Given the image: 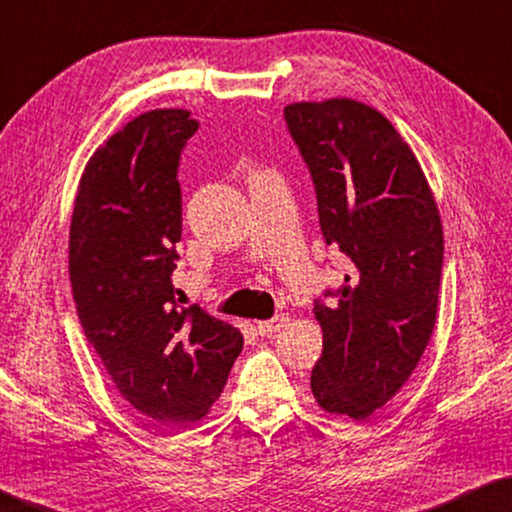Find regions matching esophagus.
I'll use <instances>...</instances> for the list:
<instances>
[{
	"label": "esophagus",
	"instance_id": "1",
	"mask_svg": "<svg viewBox=\"0 0 512 512\" xmlns=\"http://www.w3.org/2000/svg\"><path fill=\"white\" fill-rule=\"evenodd\" d=\"M288 322H290V317L282 313V315H275L273 319H266V322H257V330L262 337H268V335L277 333V330H282Z\"/></svg>",
	"mask_w": 512,
	"mask_h": 512
}]
</instances>
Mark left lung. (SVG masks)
<instances>
[{"label": "left lung", "mask_w": 512, "mask_h": 512, "mask_svg": "<svg viewBox=\"0 0 512 512\" xmlns=\"http://www.w3.org/2000/svg\"><path fill=\"white\" fill-rule=\"evenodd\" d=\"M317 193L322 235L348 259L337 302H315L324 350L310 390L326 413L366 419L413 375L437 317L442 219L395 126L346 97L284 108Z\"/></svg>", "instance_id": "left-lung-1"}]
</instances>
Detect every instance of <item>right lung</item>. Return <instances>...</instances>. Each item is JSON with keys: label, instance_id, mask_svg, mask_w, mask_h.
Returning a JSON list of instances; mask_svg holds the SVG:
<instances>
[{"label": "right lung", "instance_id": "1", "mask_svg": "<svg viewBox=\"0 0 512 512\" xmlns=\"http://www.w3.org/2000/svg\"><path fill=\"white\" fill-rule=\"evenodd\" d=\"M199 124L157 108L88 159L70 219L68 270L86 339L126 402L155 428L202 419L244 348L235 326L179 306V155Z\"/></svg>", "mask_w": 512, "mask_h": 512}]
</instances>
